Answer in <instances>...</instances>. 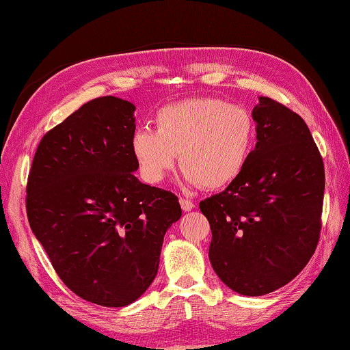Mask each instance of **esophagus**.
<instances>
[{
  "label": "esophagus",
  "mask_w": 350,
  "mask_h": 350,
  "mask_svg": "<svg viewBox=\"0 0 350 350\" xmlns=\"http://www.w3.org/2000/svg\"><path fill=\"white\" fill-rule=\"evenodd\" d=\"M180 206H182V209L185 212H191L196 207V204L192 203L191 200H188V198H180Z\"/></svg>",
  "instance_id": "34e87169"
}]
</instances>
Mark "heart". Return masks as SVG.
I'll use <instances>...</instances> for the list:
<instances>
[{
  "instance_id": "heart-1",
  "label": "heart",
  "mask_w": 350,
  "mask_h": 350,
  "mask_svg": "<svg viewBox=\"0 0 350 350\" xmlns=\"http://www.w3.org/2000/svg\"><path fill=\"white\" fill-rule=\"evenodd\" d=\"M254 139L256 124L247 109L218 98H192L161 108L154 131L133 133L132 153L147 182L165 179L179 154L188 183L221 189L242 174Z\"/></svg>"
}]
</instances>
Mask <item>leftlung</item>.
Returning <instances> with one entry per match:
<instances>
[{
  "label": "left lung",
  "instance_id": "obj_1",
  "mask_svg": "<svg viewBox=\"0 0 350 350\" xmlns=\"http://www.w3.org/2000/svg\"><path fill=\"white\" fill-rule=\"evenodd\" d=\"M257 143L242 174L200 202L212 230L209 258L221 281L247 296L271 293L314 254L325 167L302 117L271 98L252 109Z\"/></svg>",
  "mask_w": 350,
  "mask_h": 350
}]
</instances>
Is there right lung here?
Returning a JSON list of instances; mask_svg holds the SVG:
<instances>
[{"label": "right lung", "mask_w": 350, "mask_h": 350, "mask_svg": "<svg viewBox=\"0 0 350 350\" xmlns=\"http://www.w3.org/2000/svg\"><path fill=\"white\" fill-rule=\"evenodd\" d=\"M135 107L103 96L46 132L27 182V217L58 277L103 307L137 301L158 273L165 232L182 217L173 192L141 183Z\"/></svg>", "instance_id": "right-lung-1"}]
</instances>
